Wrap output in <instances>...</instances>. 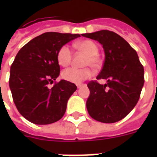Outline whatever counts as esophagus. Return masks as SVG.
Segmentation results:
<instances>
[{"mask_svg":"<svg viewBox=\"0 0 157 157\" xmlns=\"http://www.w3.org/2000/svg\"><path fill=\"white\" fill-rule=\"evenodd\" d=\"M83 86H85V85H82V84H78V85H77V88L80 89L81 87H82Z\"/></svg>","mask_w":157,"mask_h":157,"instance_id":"esophagus-1","label":"esophagus"}]
</instances>
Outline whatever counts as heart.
<instances>
[{
    "instance_id": "1",
    "label": "heart",
    "mask_w": 157,
    "mask_h": 157,
    "mask_svg": "<svg viewBox=\"0 0 157 157\" xmlns=\"http://www.w3.org/2000/svg\"><path fill=\"white\" fill-rule=\"evenodd\" d=\"M75 47L81 52L87 55L85 66H91L94 68H98L101 66L102 61L98 55V46L94 41L90 40H83L77 41L75 44ZM72 52L68 45H64L59 50L57 53V60L59 65L63 67L68 66L71 63ZM92 76V71L90 67L76 68L70 67L64 70L62 76L64 80L71 83L79 84Z\"/></svg>"
}]
</instances>
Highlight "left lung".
<instances>
[{"label": "left lung", "instance_id": "8db88e82", "mask_svg": "<svg viewBox=\"0 0 157 157\" xmlns=\"http://www.w3.org/2000/svg\"><path fill=\"white\" fill-rule=\"evenodd\" d=\"M103 45L105 60L97 81L88 83L90 94L86 107L93 119L114 123L125 117L135 107L144 84V69L137 52L129 44L112 31L101 30L82 34Z\"/></svg>", "mask_w": 157, "mask_h": 157}]
</instances>
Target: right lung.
<instances>
[{
  "mask_svg": "<svg viewBox=\"0 0 157 157\" xmlns=\"http://www.w3.org/2000/svg\"><path fill=\"white\" fill-rule=\"evenodd\" d=\"M79 34L45 33L33 38L16 55L10 67L9 85L13 103L22 116L36 124H52L66 112L76 86L65 80L55 82L60 73L57 53Z\"/></svg>",
  "mask_w": 157,
  "mask_h": 157,
  "instance_id": "right-lung-1",
  "label": "right lung"
}]
</instances>
